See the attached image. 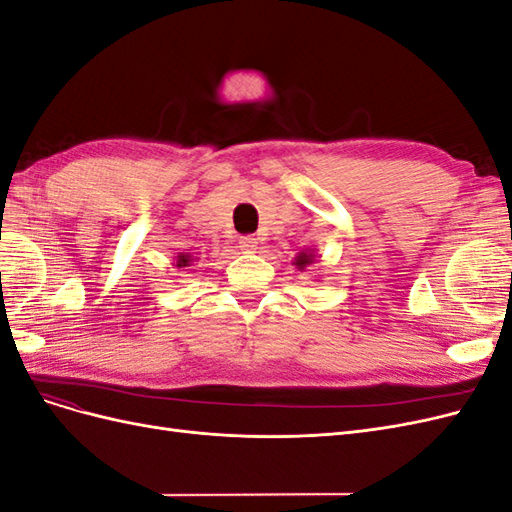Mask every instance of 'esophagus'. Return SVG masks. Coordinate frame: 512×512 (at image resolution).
<instances>
[{
  "label": "esophagus",
  "instance_id": "esophagus-1",
  "mask_svg": "<svg viewBox=\"0 0 512 512\" xmlns=\"http://www.w3.org/2000/svg\"><path fill=\"white\" fill-rule=\"evenodd\" d=\"M239 247L243 252H256L258 250V239L252 235H245L239 239Z\"/></svg>",
  "mask_w": 512,
  "mask_h": 512
}]
</instances>
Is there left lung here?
<instances>
[{
  "label": "left lung",
  "mask_w": 512,
  "mask_h": 512,
  "mask_svg": "<svg viewBox=\"0 0 512 512\" xmlns=\"http://www.w3.org/2000/svg\"><path fill=\"white\" fill-rule=\"evenodd\" d=\"M314 262V254L312 252H299V256L294 258V265H297L299 271H303L305 267H309Z\"/></svg>",
  "instance_id": "1"
}]
</instances>
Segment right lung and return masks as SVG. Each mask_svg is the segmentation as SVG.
Masks as SVG:
<instances>
[{"mask_svg":"<svg viewBox=\"0 0 512 512\" xmlns=\"http://www.w3.org/2000/svg\"><path fill=\"white\" fill-rule=\"evenodd\" d=\"M194 262V258L190 256V254H177V262H175V267H179V269H183V267H190Z\"/></svg>","mask_w":512,"mask_h":512,"instance_id":"1","label":"right lung"}]
</instances>
